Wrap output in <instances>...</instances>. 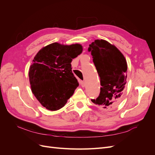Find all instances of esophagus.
<instances>
[{
  "label": "esophagus",
  "instance_id": "34e87169",
  "mask_svg": "<svg viewBox=\"0 0 155 155\" xmlns=\"http://www.w3.org/2000/svg\"><path fill=\"white\" fill-rule=\"evenodd\" d=\"M80 84H81V85L82 87H84L85 86V82L84 81H80Z\"/></svg>",
  "mask_w": 155,
  "mask_h": 155
}]
</instances>
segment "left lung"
<instances>
[{
	"instance_id": "obj_1",
	"label": "left lung",
	"mask_w": 155,
	"mask_h": 155,
	"mask_svg": "<svg viewBox=\"0 0 155 155\" xmlns=\"http://www.w3.org/2000/svg\"><path fill=\"white\" fill-rule=\"evenodd\" d=\"M93 62L100 78L101 87L94 104L109 110L118 105L127 83V64L122 53L113 45L104 39H97L89 45Z\"/></svg>"
}]
</instances>
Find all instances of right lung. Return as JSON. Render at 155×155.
<instances>
[{
	"label": "right lung",
	"instance_id": "add662e5",
	"mask_svg": "<svg viewBox=\"0 0 155 155\" xmlns=\"http://www.w3.org/2000/svg\"><path fill=\"white\" fill-rule=\"evenodd\" d=\"M82 51L80 44L54 43L35 55L29 69V80L32 93L46 109H60L79 86L72 72L71 62Z\"/></svg>",
	"mask_w": 155,
	"mask_h": 155
}]
</instances>
